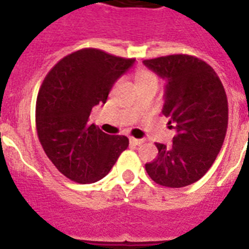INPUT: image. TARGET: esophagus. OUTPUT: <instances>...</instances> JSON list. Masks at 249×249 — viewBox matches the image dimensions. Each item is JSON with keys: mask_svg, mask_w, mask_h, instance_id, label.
<instances>
[{"mask_svg": "<svg viewBox=\"0 0 249 249\" xmlns=\"http://www.w3.org/2000/svg\"><path fill=\"white\" fill-rule=\"evenodd\" d=\"M129 141H130L131 144H135V145H141V144H142V143H144V139L133 138V137H131V138L129 139Z\"/></svg>", "mask_w": 249, "mask_h": 249, "instance_id": "obj_1", "label": "esophagus"}]
</instances>
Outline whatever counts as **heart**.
I'll return each instance as SVG.
<instances>
[{
  "label": "heart",
  "mask_w": 249,
  "mask_h": 249,
  "mask_svg": "<svg viewBox=\"0 0 249 249\" xmlns=\"http://www.w3.org/2000/svg\"><path fill=\"white\" fill-rule=\"evenodd\" d=\"M135 83L138 87L148 86V84H159V78L153 71L148 69H139L135 72Z\"/></svg>",
  "instance_id": "heart-1"
}]
</instances>
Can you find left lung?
<instances>
[{"label":"left lung","mask_w":249,"mask_h":249,"mask_svg":"<svg viewBox=\"0 0 249 249\" xmlns=\"http://www.w3.org/2000/svg\"><path fill=\"white\" fill-rule=\"evenodd\" d=\"M143 62L166 79L162 114L177 130L171 147L156 143L157 157L145 163V171L162 187H187L209 171L223 147L229 119L225 89L215 70L196 56L169 54Z\"/></svg>","instance_id":"8db88e82"}]
</instances>
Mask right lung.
Here are the masks:
<instances>
[{
    "mask_svg": "<svg viewBox=\"0 0 249 249\" xmlns=\"http://www.w3.org/2000/svg\"><path fill=\"white\" fill-rule=\"evenodd\" d=\"M134 61L83 48L61 58L44 78L36 105L38 139L48 159L70 180H100L128 148L125 135L106 134L88 119L92 107L106 104L114 83Z\"/></svg>",
    "mask_w": 249,
    "mask_h": 249,
    "instance_id": "right-lung-1",
    "label": "right lung"
}]
</instances>
